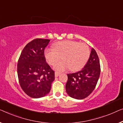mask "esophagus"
Instances as JSON below:
<instances>
[{
    "mask_svg": "<svg viewBox=\"0 0 123 123\" xmlns=\"http://www.w3.org/2000/svg\"><path fill=\"white\" fill-rule=\"evenodd\" d=\"M60 74V73H59V72H55V77H57L59 76Z\"/></svg>",
    "mask_w": 123,
    "mask_h": 123,
    "instance_id": "obj_1",
    "label": "esophagus"
}]
</instances>
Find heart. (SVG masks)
Masks as SVG:
<instances>
[{
    "label": "heart",
    "mask_w": 123,
    "mask_h": 123,
    "mask_svg": "<svg viewBox=\"0 0 123 123\" xmlns=\"http://www.w3.org/2000/svg\"><path fill=\"white\" fill-rule=\"evenodd\" d=\"M90 51L86 44L70 40L58 42L54 45V49H46L45 51L46 60L51 65H54L62 57L63 60L54 67L59 72L69 68L73 72L80 71L87 63Z\"/></svg>",
    "instance_id": "1"
}]
</instances>
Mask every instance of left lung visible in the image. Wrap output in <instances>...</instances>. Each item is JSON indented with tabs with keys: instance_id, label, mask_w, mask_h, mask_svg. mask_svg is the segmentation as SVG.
Listing matches in <instances>:
<instances>
[{
	"instance_id": "1",
	"label": "left lung",
	"mask_w": 123,
	"mask_h": 123,
	"mask_svg": "<svg viewBox=\"0 0 123 123\" xmlns=\"http://www.w3.org/2000/svg\"><path fill=\"white\" fill-rule=\"evenodd\" d=\"M100 73L98 55L92 48L89 58L81 71L67 74L66 91L69 97L76 99H83L94 90Z\"/></svg>"
}]
</instances>
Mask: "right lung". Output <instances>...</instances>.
<instances>
[{
  "instance_id": "obj_1",
  "label": "right lung",
  "mask_w": 123,
  "mask_h": 123,
  "mask_svg": "<svg viewBox=\"0 0 123 123\" xmlns=\"http://www.w3.org/2000/svg\"><path fill=\"white\" fill-rule=\"evenodd\" d=\"M49 39L36 38L25 46L18 62V76L24 92L33 98L43 97L50 92L55 72L46 62L44 55Z\"/></svg>"
}]
</instances>
